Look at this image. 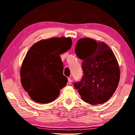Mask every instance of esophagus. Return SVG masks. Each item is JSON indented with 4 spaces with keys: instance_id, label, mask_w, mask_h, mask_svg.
Returning a JSON list of instances; mask_svg holds the SVG:
<instances>
[{
    "instance_id": "obj_1",
    "label": "esophagus",
    "mask_w": 135,
    "mask_h": 135,
    "mask_svg": "<svg viewBox=\"0 0 135 135\" xmlns=\"http://www.w3.org/2000/svg\"><path fill=\"white\" fill-rule=\"evenodd\" d=\"M68 83L69 84H72V80L70 78H68Z\"/></svg>"
}]
</instances>
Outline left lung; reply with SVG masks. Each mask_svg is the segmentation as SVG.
<instances>
[{
    "instance_id": "1",
    "label": "left lung",
    "mask_w": 135,
    "mask_h": 135,
    "mask_svg": "<svg viewBox=\"0 0 135 135\" xmlns=\"http://www.w3.org/2000/svg\"><path fill=\"white\" fill-rule=\"evenodd\" d=\"M75 52L83 60V76L74 83L84 102L91 105L102 104L110 98L120 80L117 59L108 45L89 38L79 39Z\"/></svg>"
}]
</instances>
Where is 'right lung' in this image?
Here are the masks:
<instances>
[{"label":"right lung","mask_w":135,"mask_h":135,"mask_svg":"<svg viewBox=\"0 0 135 135\" xmlns=\"http://www.w3.org/2000/svg\"><path fill=\"white\" fill-rule=\"evenodd\" d=\"M70 37L42 40L29 49L22 62L20 76L24 90L35 101L46 104L54 101L59 90L65 86L67 78L63 74L60 55L71 47Z\"/></svg>","instance_id":"obj_1"}]
</instances>
